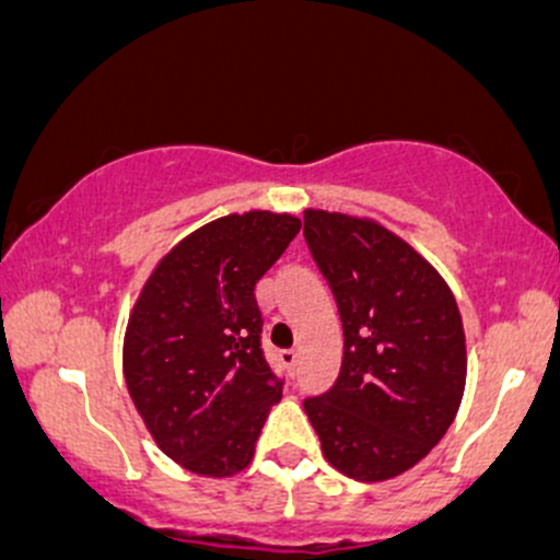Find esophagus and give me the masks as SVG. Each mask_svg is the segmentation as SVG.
<instances>
[{
  "label": "esophagus",
  "mask_w": 560,
  "mask_h": 560,
  "mask_svg": "<svg viewBox=\"0 0 560 560\" xmlns=\"http://www.w3.org/2000/svg\"><path fill=\"white\" fill-rule=\"evenodd\" d=\"M281 361H284L289 371H294V365H298V361H300V352L294 350V347H289V350H281Z\"/></svg>",
  "instance_id": "34e87169"
}]
</instances>
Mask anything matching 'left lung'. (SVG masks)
Segmentation results:
<instances>
[{
    "label": "left lung",
    "mask_w": 560,
    "mask_h": 560,
    "mask_svg": "<svg viewBox=\"0 0 560 560\" xmlns=\"http://www.w3.org/2000/svg\"><path fill=\"white\" fill-rule=\"evenodd\" d=\"M307 249L329 281L345 331L342 369L305 397L326 460L358 481L408 471L458 413L466 337L442 276L365 218L305 210Z\"/></svg>",
    "instance_id": "1"
}]
</instances>
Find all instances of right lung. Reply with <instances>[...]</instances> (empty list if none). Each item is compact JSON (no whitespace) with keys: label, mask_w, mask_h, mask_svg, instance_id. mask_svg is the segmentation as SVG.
<instances>
[{"label":"right lung","mask_w":560,"mask_h":560,"mask_svg":"<svg viewBox=\"0 0 560 560\" xmlns=\"http://www.w3.org/2000/svg\"><path fill=\"white\" fill-rule=\"evenodd\" d=\"M300 218L253 210L197 229L158 262L124 342L128 395L168 458L202 477L253 460L284 378L262 352L255 284Z\"/></svg>","instance_id":"1"}]
</instances>
